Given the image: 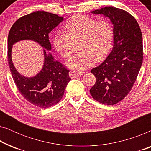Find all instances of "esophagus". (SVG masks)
I'll use <instances>...</instances> for the list:
<instances>
[{
  "mask_svg": "<svg viewBox=\"0 0 151 151\" xmlns=\"http://www.w3.org/2000/svg\"><path fill=\"white\" fill-rule=\"evenodd\" d=\"M83 74V72L82 71H71L69 72V76L71 78L78 77V76H80Z\"/></svg>",
  "mask_w": 151,
  "mask_h": 151,
  "instance_id": "obj_1",
  "label": "esophagus"
}]
</instances>
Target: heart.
Here are the masks:
<instances>
[{
  "mask_svg": "<svg viewBox=\"0 0 151 151\" xmlns=\"http://www.w3.org/2000/svg\"><path fill=\"white\" fill-rule=\"evenodd\" d=\"M65 29L67 34L58 32L53 38L55 48L62 56L69 58L75 51V43L80 42V51L67 61L69 67L84 70L96 60H102L109 54L113 41V29L109 20L78 14L67 22Z\"/></svg>",
  "mask_w": 151,
  "mask_h": 151,
  "instance_id": "obj_1",
  "label": "heart"
}]
</instances>
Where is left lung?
Here are the masks:
<instances>
[{
    "label": "left lung",
    "mask_w": 151,
    "mask_h": 151,
    "mask_svg": "<svg viewBox=\"0 0 151 151\" xmlns=\"http://www.w3.org/2000/svg\"><path fill=\"white\" fill-rule=\"evenodd\" d=\"M91 13L110 19L113 47L106 60L91 71L96 82L90 93L102 104L113 105L129 94L137 79L143 60L142 32L135 18L123 9L106 7Z\"/></svg>",
    "instance_id": "left-lung-1"
}]
</instances>
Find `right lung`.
<instances>
[{
    "label": "right lung",
    "instance_id": "add662e5",
    "mask_svg": "<svg viewBox=\"0 0 151 151\" xmlns=\"http://www.w3.org/2000/svg\"><path fill=\"white\" fill-rule=\"evenodd\" d=\"M64 18L56 14L37 11L20 18L10 29L7 40L9 69L17 88L28 102L40 108H48L59 102L71 80L67 70L55 60L51 50L49 34ZM33 40L43 48L44 63L40 72L33 77H25L14 67L11 59L12 47L20 40Z\"/></svg>",
    "mask_w": 151,
    "mask_h": 151
}]
</instances>
